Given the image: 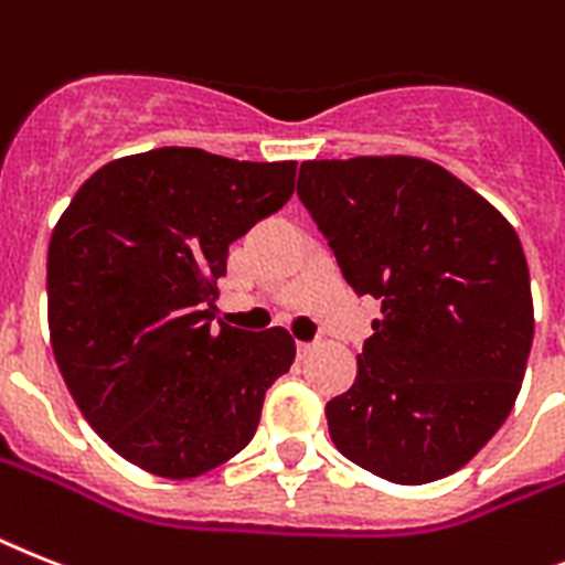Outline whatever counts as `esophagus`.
Returning <instances> with one entry per match:
<instances>
[{
    "label": "esophagus",
    "mask_w": 565,
    "mask_h": 565,
    "mask_svg": "<svg viewBox=\"0 0 565 565\" xmlns=\"http://www.w3.org/2000/svg\"><path fill=\"white\" fill-rule=\"evenodd\" d=\"M298 348V355H307L312 348H316V341H296Z\"/></svg>",
    "instance_id": "34e87169"
}]
</instances>
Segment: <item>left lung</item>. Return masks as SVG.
<instances>
[{
    "mask_svg": "<svg viewBox=\"0 0 565 565\" xmlns=\"http://www.w3.org/2000/svg\"><path fill=\"white\" fill-rule=\"evenodd\" d=\"M298 198L355 296L382 305L335 448L402 486L477 457L514 407L534 339L529 264L500 212L419 158L307 160Z\"/></svg>",
    "mask_w": 565,
    "mask_h": 565,
    "instance_id": "8db88e82",
    "label": "left lung"
}]
</instances>
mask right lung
Segmentation results:
<instances>
[{"label": "right lung", "instance_id": "obj_1", "mask_svg": "<svg viewBox=\"0 0 565 565\" xmlns=\"http://www.w3.org/2000/svg\"><path fill=\"white\" fill-rule=\"evenodd\" d=\"M296 163L151 149L85 180L49 246L51 348L71 396L122 459L183 480L255 436L290 371L284 327L212 330L230 244L290 201Z\"/></svg>", "mask_w": 565, "mask_h": 565}]
</instances>
